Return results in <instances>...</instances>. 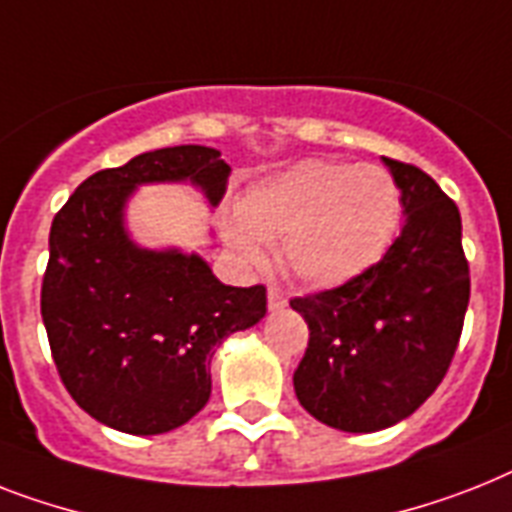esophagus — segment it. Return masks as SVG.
Instances as JSON below:
<instances>
[{
	"label": "esophagus",
	"mask_w": 512,
	"mask_h": 512,
	"mask_svg": "<svg viewBox=\"0 0 512 512\" xmlns=\"http://www.w3.org/2000/svg\"><path fill=\"white\" fill-rule=\"evenodd\" d=\"M284 307H286L284 292H281V289H276V286H270V289H268V310H273V313H276V310H284Z\"/></svg>",
	"instance_id": "1"
}]
</instances>
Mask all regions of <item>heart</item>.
I'll list each match as a JSON object with an SVG mask.
<instances>
[{
	"instance_id": "b5f03b06",
	"label": "heart",
	"mask_w": 512,
	"mask_h": 512,
	"mask_svg": "<svg viewBox=\"0 0 512 512\" xmlns=\"http://www.w3.org/2000/svg\"><path fill=\"white\" fill-rule=\"evenodd\" d=\"M400 189L378 165L307 160L249 186L223 228L231 255L260 265L263 242L310 286H339L378 263L400 223Z\"/></svg>"
}]
</instances>
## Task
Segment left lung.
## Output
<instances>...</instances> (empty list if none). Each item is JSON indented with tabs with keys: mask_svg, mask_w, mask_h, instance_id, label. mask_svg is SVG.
Returning a JSON list of instances; mask_svg holds the SVG:
<instances>
[{
	"mask_svg": "<svg viewBox=\"0 0 512 512\" xmlns=\"http://www.w3.org/2000/svg\"><path fill=\"white\" fill-rule=\"evenodd\" d=\"M402 231L376 265L292 299L310 328L294 371L299 405L331 429L371 434L405 421L442 384L471 297L460 210L421 168L384 157Z\"/></svg>",
	"mask_w": 512,
	"mask_h": 512,
	"instance_id": "8db88e82",
	"label": "left lung"
}]
</instances>
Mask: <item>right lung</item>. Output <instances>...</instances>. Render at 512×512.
Returning a JSON list of instances; mask_svg holds the SVG:
<instances>
[{
	"instance_id": "right-lung-1",
	"label": "right lung",
	"mask_w": 512,
	"mask_h": 512,
	"mask_svg": "<svg viewBox=\"0 0 512 512\" xmlns=\"http://www.w3.org/2000/svg\"><path fill=\"white\" fill-rule=\"evenodd\" d=\"M228 176L213 147L155 149L89 176L54 215L41 318L65 389L110 429L155 436L191 421L223 339L265 318V286L220 284L197 252L141 247L128 231L139 186L189 184L218 207Z\"/></svg>"
}]
</instances>
